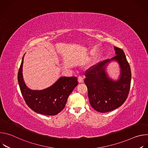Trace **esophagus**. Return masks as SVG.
I'll return each mask as SVG.
<instances>
[{
  "label": "esophagus",
  "instance_id": "1",
  "mask_svg": "<svg viewBox=\"0 0 148 148\" xmlns=\"http://www.w3.org/2000/svg\"><path fill=\"white\" fill-rule=\"evenodd\" d=\"M83 81H84L83 78L81 76H79L78 78V82L79 83H82V82H83Z\"/></svg>",
  "mask_w": 148,
  "mask_h": 148
}]
</instances>
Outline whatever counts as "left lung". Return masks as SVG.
Here are the masks:
<instances>
[{
	"instance_id": "left-lung-1",
	"label": "left lung",
	"mask_w": 148,
	"mask_h": 148,
	"mask_svg": "<svg viewBox=\"0 0 148 148\" xmlns=\"http://www.w3.org/2000/svg\"><path fill=\"white\" fill-rule=\"evenodd\" d=\"M116 56L105 60L86 71L84 82L88 88L91 107L97 111L105 113L119 107L128 97L131 81V71L123 51L114 47ZM116 61L120 66L119 78L114 80L106 71L109 63Z\"/></svg>"
}]
</instances>
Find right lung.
<instances>
[{
  "mask_svg": "<svg viewBox=\"0 0 148 148\" xmlns=\"http://www.w3.org/2000/svg\"><path fill=\"white\" fill-rule=\"evenodd\" d=\"M24 56L18 70L17 79L26 103L37 113L46 115H57L64 108L69 96L78 85L77 78L61 77L48 88L32 90L26 86L23 77Z\"/></svg>",
  "mask_w": 148,
  "mask_h": 148,
  "instance_id": "obj_1",
  "label": "right lung"
}]
</instances>
